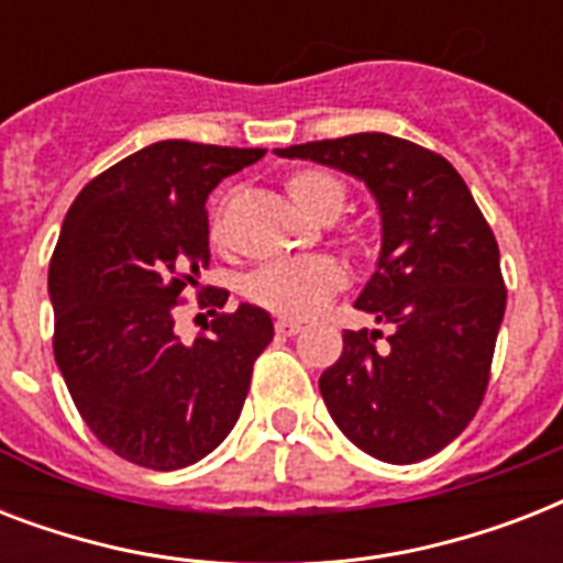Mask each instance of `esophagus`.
I'll return each mask as SVG.
<instances>
[{
    "label": "esophagus",
    "instance_id": "obj_1",
    "mask_svg": "<svg viewBox=\"0 0 563 563\" xmlns=\"http://www.w3.org/2000/svg\"><path fill=\"white\" fill-rule=\"evenodd\" d=\"M303 327H300V321H289V318H280L277 321V333L280 335H298Z\"/></svg>",
    "mask_w": 563,
    "mask_h": 563
}]
</instances>
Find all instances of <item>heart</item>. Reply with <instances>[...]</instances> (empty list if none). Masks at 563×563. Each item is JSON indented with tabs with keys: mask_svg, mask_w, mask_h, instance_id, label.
<instances>
[{
	"mask_svg": "<svg viewBox=\"0 0 563 563\" xmlns=\"http://www.w3.org/2000/svg\"><path fill=\"white\" fill-rule=\"evenodd\" d=\"M291 201L318 221H333L347 207V184L330 169H298L286 180ZM224 207L212 216V242H224ZM347 286V268L333 256L280 260L256 268L245 283L247 298L283 318H312Z\"/></svg>",
	"mask_w": 563,
	"mask_h": 563,
	"instance_id": "1",
	"label": "heart"
}]
</instances>
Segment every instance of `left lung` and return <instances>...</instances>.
<instances>
[{
    "label": "left lung",
    "instance_id": "8db88e82",
    "mask_svg": "<svg viewBox=\"0 0 563 563\" xmlns=\"http://www.w3.org/2000/svg\"><path fill=\"white\" fill-rule=\"evenodd\" d=\"M351 172L383 212V254L356 309L391 327L344 330L318 388L335 427L379 462L444 450L479 411L506 312L494 230L453 163L391 134L277 148Z\"/></svg>",
    "mask_w": 563,
    "mask_h": 563
}]
</instances>
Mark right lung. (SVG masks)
Returning <instances> with one entry per match:
<instances>
[{"instance_id":"obj_1","label":"right lung","mask_w":563,"mask_h":563,"mask_svg":"<svg viewBox=\"0 0 563 563\" xmlns=\"http://www.w3.org/2000/svg\"><path fill=\"white\" fill-rule=\"evenodd\" d=\"M265 148L163 140L78 192L48 263L55 362L101 444L148 471L195 464L228 438L256 356L274 339L260 307L224 312L210 268L207 195ZM196 289L211 321L192 345L174 312Z\"/></svg>"}]
</instances>
